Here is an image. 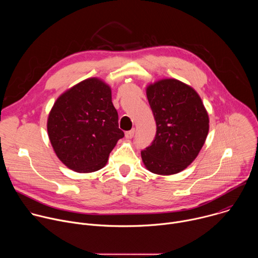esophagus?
<instances>
[{
    "label": "esophagus",
    "instance_id": "34e87169",
    "mask_svg": "<svg viewBox=\"0 0 258 258\" xmlns=\"http://www.w3.org/2000/svg\"><path fill=\"white\" fill-rule=\"evenodd\" d=\"M135 135V130H132V131H128L125 133V138L126 139H132Z\"/></svg>",
    "mask_w": 258,
    "mask_h": 258
}]
</instances>
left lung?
Returning a JSON list of instances; mask_svg holds the SVG:
<instances>
[{
  "mask_svg": "<svg viewBox=\"0 0 258 258\" xmlns=\"http://www.w3.org/2000/svg\"><path fill=\"white\" fill-rule=\"evenodd\" d=\"M157 131L152 145L141 152L149 171L170 175L186 169L198 156L209 131V116L199 94L175 79L146 88Z\"/></svg>",
  "mask_w": 258,
  "mask_h": 258,
  "instance_id": "8db88e82",
  "label": "left lung"
}]
</instances>
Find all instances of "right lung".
<instances>
[{
  "mask_svg": "<svg viewBox=\"0 0 258 258\" xmlns=\"http://www.w3.org/2000/svg\"><path fill=\"white\" fill-rule=\"evenodd\" d=\"M47 131L60 161L81 173L103 168L124 136L118 128L111 88L99 78L84 80L57 98Z\"/></svg>",
  "mask_w": 258,
  "mask_h": 258,
  "instance_id": "obj_1",
  "label": "right lung"
}]
</instances>
